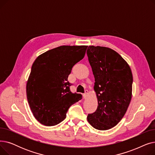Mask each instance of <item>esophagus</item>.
<instances>
[{"instance_id": "esophagus-1", "label": "esophagus", "mask_w": 155, "mask_h": 155, "mask_svg": "<svg viewBox=\"0 0 155 155\" xmlns=\"http://www.w3.org/2000/svg\"><path fill=\"white\" fill-rule=\"evenodd\" d=\"M88 94V91L87 90V91H85V93L83 94V97H84V99H86V98H87V97Z\"/></svg>"}]
</instances>
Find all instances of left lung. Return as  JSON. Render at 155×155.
Segmentation results:
<instances>
[{"label":"left lung","instance_id":"8db88e82","mask_svg":"<svg viewBox=\"0 0 155 155\" xmlns=\"http://www.w3.org/2000/svg\"><path fill=\"white\" fill-rule=\"evenodd\" d=\"M87 54L95 78L98 106L87 120L95 129L108 130L123 119L132 97L133 74L122 56L110 48L89 46Z\"/></svg>","mask_w":155,"mask_h":155}]
</instances>
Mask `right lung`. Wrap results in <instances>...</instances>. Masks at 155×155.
Returning <instances> with one entry per match:
<instances>
[{
    "mask_svg": "<svg viewBox=\"0 0 155 155\" xmlns=\"http://www.w3.org/2000/svg\"><path fill=\"white\" fill-rule=\"evenodd\" d=\"M87 46H61L40 54L32 65L26 95L34 117L46 126L60 123L82 95L70 92L71 68L84 58Z\"/></svg>",
    "mask_w": 155,
    "mask_h": 155,
    "instance_id": "obj_1",
    "label": "right lung"
}]
</instances>
